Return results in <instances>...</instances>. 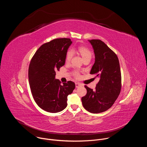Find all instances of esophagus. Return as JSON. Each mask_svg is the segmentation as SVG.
Listing matches in <instances>:
<instances>
[{"label": "esophagus", "mask_w": 147, "mask_h": 147, "mask_svg": "<svg viewBox=\"0 0 147 147\" xmlns=\"http://www.w3.org/2000/svg\"><path fill=\"white\" fill-rule=\"evenodd\" d=\"M80 86H81V84H80L79 82H76V88H78Z\"/></svg>", "instance_id": "34e87169"}]
</instances>
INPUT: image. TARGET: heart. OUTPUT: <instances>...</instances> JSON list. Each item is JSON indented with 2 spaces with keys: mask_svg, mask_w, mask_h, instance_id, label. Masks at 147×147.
<instances>
[{
  "mask_svg": "<svg viewBox=\"0 0 147 147\" xmlns=\"http://www.w3.org/2000/svg\"><path fill=\"white\" fill-rule=\"evenodd\" d=\"M78 51L79 52V53H80V55H81V56L82 57L84 60L86 59H88V58H91V57H92L91 52L88 48H87L84 47H82V46L78 47ZM73 56V50H71V49L69 50L67 52L66 56V61H70V60L71 59ZM74 75L76 78L80 77V74L78 71H75L74 73Z\"/></svg>",
  "mask_w": 147,
  "mask_h": 147,
  "instance_id": "1",
  "label": "heart"
}]
</instances>
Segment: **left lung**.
Masks as SVG:
<instances>
[{
    "label": "left lung",
    "mask_w": 147,
    "mask_h": 147,
    "mask_svg": "<svg viewBox=\"0 0 147 147\" xmlns=\"http://www.w3.org/2000/svg\"><path fill=\"white\" fill-rule=\"evenodd\" d=\"M88 41L92 46L95 63L90 71L99 78L95 90L85 86L87 94L82 97V105L92 113L109 109L118 98L121 90V72L117 55L99 39Z\"/></svg>",
    "instance_id": "obj_1"
}]
</instances>
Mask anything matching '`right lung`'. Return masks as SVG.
<instances>
[{"mask_svg": "<svg viewBox=\"0 0 147 147\" xmlns=\"http://www.w3.org/2000/svg\"><path fill=\"white\" fill-rule=\"evenodd\" d=\"M71 44L70 38L53 39L42 45L31 60L28 69L31 91L38 107L47 112L57 113L65 109L67 96L75 88L73 81L61 85L55 78V71L65 65Z\"/></svg>", "mask_w": 147, "mask_h": 147, "instance_id": "add662e5", "label": "right lung"}]
</instances>
